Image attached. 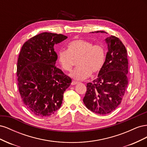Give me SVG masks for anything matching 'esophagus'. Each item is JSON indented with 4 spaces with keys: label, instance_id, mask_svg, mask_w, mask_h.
Wrapping results in <instances>:
<instances>
[{
    "label": "esophagus",
    "instance_id": "esophagus-1",
    "mask_svg": "<svg viewBox=\"0 0 147 147\" xmlns=\"http://www.w3.org/2000/svg\"><path fill=\"white\" fill-rule=\"evenodd\" d=\"M78 82L72 81V83H71V84H72V85H75V84H78Z\"/></svg>",
    "mask_w": 147,
    "mask_h": 147
}]
</instances>
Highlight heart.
Returning a JSON list of instances; mask_svg holds the SVG:
<instances>
[{
  "label": "heart",
  "mask_w": 147,
  "mask_h": 147,
  "mask_svg": "<svg viewBox=\"0 0 147 147\" xmlns=\"http://www.w3.org/2000/svg\"><path fill=\"white\" fill-rule=\"evenodd\" d=\"M105 59V49L101 45L82 39H77L70 42L67 50H61L58 53L57 59L62 69L70 71L78 59L77 65L70 77L77 80H82L95 74L102 69Z\"/></svg>",
  "instance_id": "b5f03b06"
}]
</instances>
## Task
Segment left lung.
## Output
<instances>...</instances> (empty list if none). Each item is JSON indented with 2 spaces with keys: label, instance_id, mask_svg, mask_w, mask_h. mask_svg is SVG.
<instances>
[{
  "label": "left lung",
  "instance_id": "obj_1",
  "mask_svg": "<svg viewBox=\"0 0 147 147\" xmlns=\"http://www.w3.org/2000/svg\"><path fill=\"white\" fill-rule=\"evenodd\" d=\"M96 33H105L96 31ZM108 52L98 77L86 84L83 98L86 107L99 115L110 113L121 104L128 84L127 51L119 38L111 35L107 37Z\"/></svg>",
  "mask_w": 147,
  "mask_h": 147
}]
</instances>
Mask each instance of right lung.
<instances>
[{
	"label": "right lung",
	"instance_id": "add662e5",
	"mask_svg": "<svg viewBox=\"0 0 147 147\" xmlns=\"http://www.w3.org/2000/svg\"><path fill=\"white\" fill-rule=\"evenodd\" d=\"M67 38L43 32L30 38L21 48L16 74L20 94L26 107L39 117L53 115L61 106L72 79L56 66L55 44Z\"/></svg>",
	"mask_w": 147,
	"mask_h": 147
}]
</instances>
